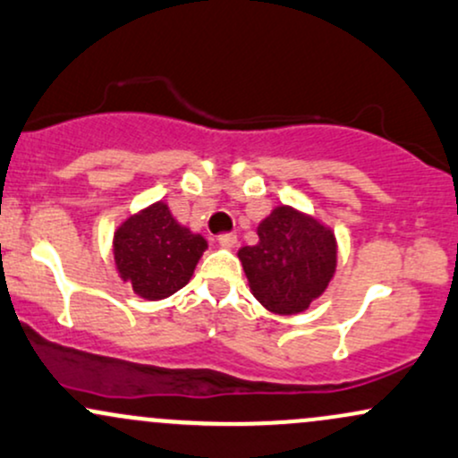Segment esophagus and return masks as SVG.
Instances as JSON below:
<instances>
[{
  "mask_svg": "<svg viewBox=\"0 0 458 458\" xmlns=\"http://www.w3.org/2000/svg\"><path fill=\"white\" fill-rule=\"evenodd\" d=\"M236 243H239L236 234H233V233L219 234V245H222V247H228V250H233V247H236Z\"/></svg>",
  "mask_w": 458,
  "mask_h": 458,
  "instance_id": "esophagus-1",
  "label": "esophagus"
}]
</instances>
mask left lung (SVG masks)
Returning <instances> with one entry per match:
<instances>
[{
    "label": "left lung",
    "mask_w": 458,
    "mask_h": 458,
    "mask_svg": "<svg viewBox=\"0 0 458 458\" xmlns=\"http://www.w3.org/2000/svg\"><path fill=\"white\" fill-rule=\"evenodd\" d=\"M250 291L273 314H299L329 286L338 265L334 230L297 208L276 207L259 243L239 250Z\"/></svg>",
    "instance_id": "left-lung-1"
}]
</instances>
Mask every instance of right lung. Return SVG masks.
I'll use <instances>...</instances> for the list:
<instances>
[{
  "instance_id": "1",
  "label": "right lung",
  "mask_w": 458,
  "mask_h": 458,
  "mask_svg": "<svg viewBox=\"0 0 458 458\" xmlns=\"http://www.w3.org/2000/svg\"><path fill=\"white\" fill-rule=\"evenodd\" d=\"M207 247V239L178 224L165 202L131 215L114 233L115 269L135 295L148 301L181 291Z\"/></svg>"
}]
</instances>
